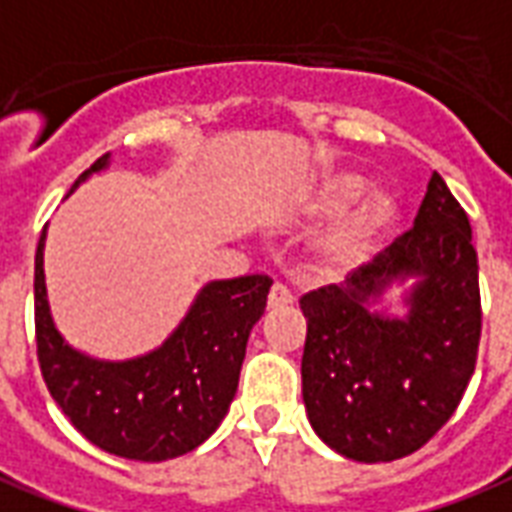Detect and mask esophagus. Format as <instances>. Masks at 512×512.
I'll use <instances>...</instances> for the list:
<instances>
[{
  "mask_svg": "<svg viewBox=\"0 0 512 512\" xmlns=\"http://www.w3.org/2000/svg\"><path fill=\"white\" fill-rule=\"evenodd\" d=\"M285 304H293V293H290L282 282H274V285H271V293H268V306H285Z\"/></svg>",
  "mask_w": 512,
  "mask_h": 512,
  "instance_id": "34e87169",
  "label": "esophagus"
}]
</instances>
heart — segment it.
Instances as JSON below:
<instances>
[{"mask_svg": "<svg viewBox=\"0 0 512 512\" xmlns=\"http://www.w3.org/2000/svg\"><path fill=\"white\" fill-rule=\"evenodd\" d=\"M363 181L352 173H331L304 198L306 217L331 219L343 214L333 222V227L320 238V260L325 266H347L372 252L382 238L391 233L393 222L399 217L396 203L388 195H369L356 206L352 202L361 198ZM353 208L350 209L349 206Z\"/></svg>", "mask_w": 512, "mask_h": 512, "instance_id": "1", "label": "heart"}]
</instances>
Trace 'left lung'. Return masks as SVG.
<instances>
[{
	"label": "left lung",
	"mask_w": 512,
	"mask_h": 512,
	"mask_svg": "<svg viewBox=\"0 0 512 512\" xmlns=\"http://www.w3.org/2000/svg\"><path fill=\"white\" fill-rule=\"evenodd\" d=\"M415 273L407 318L365 309L393 278ZM301 377L309 423L352 461H396L423 448L467 391L478 361L480 285L472 227L439 173L415 225L344 285L301 295Z\"/></svg>",
	"instance_id": "8db88e82"
}]
</instances>
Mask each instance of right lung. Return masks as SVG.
<instances>
[{
  "instance_id": "obj_1",
  "label": "right lung",
  "mask_w": 512,
  "mask_h": 512,
  "mask_svg": "<svg viewBox=\"0 0 512 512\" xmlns=\"http://www.w3.org/2000/svg\"><path fill=\"white\" fill-rule=\"evenodd\" d=\"M102 154L83 170L105 168ZM73 192V189H70ZM45 227L34 255L37 361L54 401L97 448L135 461L184 456L206 442L236 396L252 325L266 312V274L211 282L160 350L124 363L86 358L54 328L43 276Z\"/></svg>"
}]
</instances>
